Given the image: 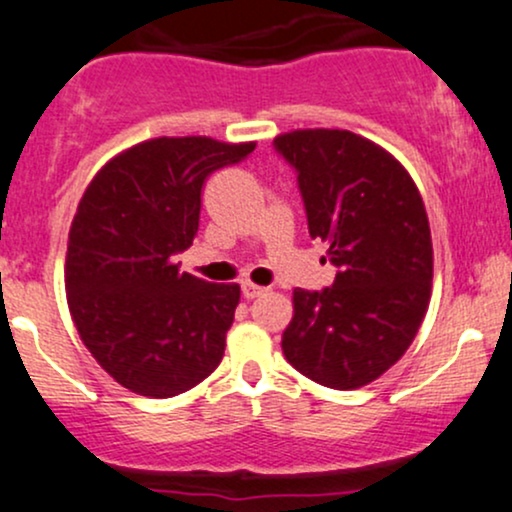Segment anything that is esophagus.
I'll use <instances>...</instances> for the list:
<instances>
[{
    "mask_svg": "<svg viewBox=\"0 0 512 512\" xmlns=\"http://www.w3.org/2000/svg\"><path fill=\"white\" fill-rule=\"evenodd\" d=\"M262 293H264L262 286L250 284V281H245V284H243V296L248 298V301H252V298H257V296H262Z\"/></svg>",
    "mask_w": 512,
    "mask_h": 512,
    "instance_id": "esophagus-1",
    "label": "esophagus"
}]
</instances>
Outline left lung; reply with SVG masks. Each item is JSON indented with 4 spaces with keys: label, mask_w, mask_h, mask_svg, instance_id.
<instances>
[{
    "label": "left lung",
    "mask_w": 512,
    "mask_h": 512,
    "mask_svg": "<svg viewBox=\"0 0 512 512\" xmlns=\"http://www.w3.org/2000/svg\"><path fill=\"white\" fill-rule=\"evenodd\" d=\"M274 149L296 168L310 238L337 267L327 289L293 291L281 349L305 378L356 390L395 366L424 322L433 281L424 199L395 156L349 129H296Z\"/></svg>",
    "instance_id": "obj_1"
}]
</instances>
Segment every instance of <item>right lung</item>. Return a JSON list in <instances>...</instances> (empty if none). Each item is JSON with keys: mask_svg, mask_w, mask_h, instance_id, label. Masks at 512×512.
Returning a JSON list of instances; mask_svg holds the SVG:
<instances>
[{"mask_svg": "<svg viewBox=\"0 0 512 512\" xmlns=\"http://www.w3.org/2000/svg\"><path fill=\"white\" fill-rule=\"evenodd\" d=\"M250 144L158 137L117 154L86 187L69 228L64 286L81 342L137 395L166 399L221 363L238 284L180 272L197 236L204 180Z\"/></svg>", "mask_w": 512, "mask_h": 512, "instance_id": "obj_1", "label": "right lung"}]
</instances>
